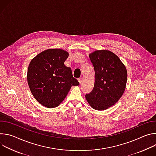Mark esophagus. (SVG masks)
<instances>
[{"label": "esophagus", "mask_w": 156, "mask_h": 156, "mask_svg": "<svg viewBox=\"0 0 156 156\" xmlns=\"http://www.w3.org/2000/svg\"><path fill=\"white\" fill-rule=\"evenodd\" d=\"M83 78H78V81H79L80 83H81L83 82Z\"/></svg>", "instance_id": "34e87169"}]
</instances>
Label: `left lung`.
Segmentation results:
<instances>
[{"mask_svg": "<svg viewBox=\"0 0 156 156\" xmlns=\"http://www.w3.org/2000/svg\"><path fill=\"white\" fill-rule=\"evenodd\" d=\"M89 56L94 69L95 82L93 91L85 97L93 108L104 110L114 105L123 95L127 80L126 69L111 51H96Z\"/></svg>", "mask_w": 156, "mask_h": 156, "instance_id": "8db88e82", "label": "left lung"}]
</instances>
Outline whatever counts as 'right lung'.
<instances>
[{
    "instance_id": "obj_1",
    "label": "right lung",
    "mask_w": 156,
    "mask_h": 156,
    "mask_svg": "<svg viewBox=\"0 0 156 156\" xmlns=\"http://www.w3.org/2000/svg\"><path fill=\"white\" fill-rule=\"evenodd\" d=\"M69 53L60 49H50L37 54L28 66V83L36 100L48 108L57 107L72 86L80 84L72 70L64 65Z\"/></svg>"
}]
</instances>
